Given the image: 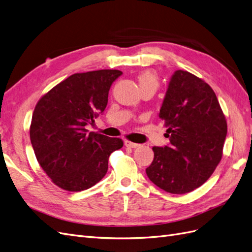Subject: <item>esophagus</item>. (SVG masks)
<instances>
[{
  "label": "esophagus",
  "mask_w": 252,
  "mask_h": 252,
  "mask_svg": "<svg viewBox=\"0 0 252 252\" xmlns=\"http://www.w3.org/2000/svg\"><path fill=\"white\" fill-rule=\"evenodd\" d=\"M125 146L129 147V148H136L140 146V144H136V143H132L130 141H125Z\"/></svg>",
  "instance_id": "1"
}]
</instances>
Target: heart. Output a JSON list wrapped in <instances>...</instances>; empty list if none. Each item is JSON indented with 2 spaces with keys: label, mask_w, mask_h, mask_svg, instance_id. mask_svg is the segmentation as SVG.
Masks as SVG:
<instances>
[{
  "label": "heart",
  "mask_w": 252,
  "mask_h": 252,
  "mask_svg": "<svg viewBox=\"0 0 252 252\" xmlns=\"http://www.w3.org/2000/svg\"><path fill=\"white\" fill-rule=\"evenodd\" d=\"M138 82H139V86L144 87V86H155L158 87V78L154 71L151 70H146L142 72L139 78H138Z\"/></svg>",
  "instance_id": "heart-1"
}]
</instances>
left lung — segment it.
Here are the masks:
<instances>
[{"label":"left lung","mask_w":252,"mask_h":252,"mask_svg":"<svg viewBox=\"0 0 252 252\" xmlns=\"http://www.w3.org/2000/svg\"><path fill=\"white\" fill-rule=\"evenodd\" d=\"M169 144L152 147L146 168L155 185L174 194L192 191L207 181L222 158L227 123L215 91L192 73L175 70L158 112Z\"/></svg>","instance_id":"left-lung-1"}]
</instances>
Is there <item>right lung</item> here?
Instances as JSON below:
<instances>
[{"label":"right lung","instance_id":"obj_1","mask_svg":"<svg viewBox=\"0 0 252 252\" xmlns=\"http://www.w3.org/2000/svg\"><path fill=\"white\" fill-rule=\"evenodd\" d=\"M122 74L117 69L74 73L37 102L30 141L43 170L62 189L95 185L108 170L109 156L123 147L121 139L86 129L104 112L111 84Z\"/></svg>","mask_w":252,"mask_h":252}]
</instances>
